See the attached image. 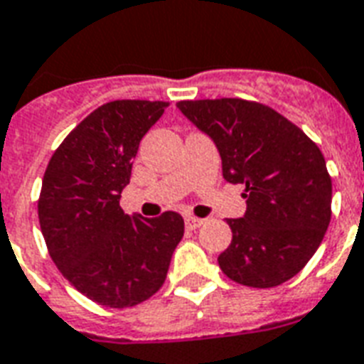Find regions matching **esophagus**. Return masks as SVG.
I'll use <instances>...</instances> for the list:
<instances>
[{
  "mask_svg": "<svg viewBox=\"0 0 364 364\" xmlns=\"http://www.w3.org/2000/svg\"><path fill=\"white\" fill-rule=\"evenodd\" d=\"M203 224V218H198V217H186V228L188 230H196Z\"/></svg>",
  "mask_w": 364,
  "mask_h": 364,
  "instance_id": "34e87169",
  "label": "esophagus"
}]
</instances>
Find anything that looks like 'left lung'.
<instances>
[{
    "instance_id": "1",
    "label": "left lung",
    "mask_w": 364,
    "mask_h": 364,
    "mask_svg": "<svg viewBox=\"0 0 364 364\" xmlns=\"http://www.w3.org/2000/svg\"><path fill=\"white\" fill-rule=\"evenodd\" d=\"M217 146L223 176L245 184L247 211L228 218L232 242L218 255L230 280L274 288L315 255L332 217L324 155L301 128L263 103L237 97L178 101Z\"/></svg>"
}]
</instances>
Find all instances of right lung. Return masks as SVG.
Here are the masks:
<instances>
[{
  "instance_id": "obj_1",
  "label": "right lung",
  "mask_w": 364,
  "mask_h": 364,
  "mask_svg": "<svg viewBox=\"0 0 364 364\" xmlns=\"http://www.w3.org/2000/svg\"><path fill=\"white\" fill-rule=\"evenodd\" d=\"M166 101L117 100L90 113L48 163L38 218L48 251L80 294L105 307H134L157 294L184 218L127 215L119 199L141 138Z\"/></svg>"
}]
</instances>
